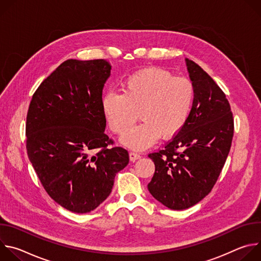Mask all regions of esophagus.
I'll return each mask as SVG.
<instances>
[{
  "mask_svg": "<svg viewBox=\"0 0 261 261\" xmlns=\"http://www.w3.org/2000/svg\"><path fill=\"white\" fill-rule=\"evenodd\" d=\"M140 157H141V156H140L139 154L135 153V152H130V154H129V158H130L131 161H135V160L139 159Z\"/></svg>",
  "mask_w": 261,
  "mask_h": 261,
  "instance_id": "esophagus-1",
  "label": "esophagus"
}]
</instances>
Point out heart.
Masks as SVG:
<instances>
[{
	"mask_svg": "<svg viewBox=\"0 0 261 261\" xmlns=\"http://www.w3.org/2000/svg\"><path fill=\"white\" fill-rule=\"evenodd\" d=\"M195 98L192 82L173 76L159 68L139 70L122 83V94L107 93L101 106L109 129L123 134L137 119L144 122L126 132L122 144L132 150H144L163 138L177 134L188 122Z\"/></svg>",
	"mask_w": 261,
	"mask_h": 261,
	"instance_id": "b5f03b06",
	"label": "heart"
}]
</instances>
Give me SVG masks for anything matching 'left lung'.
I'll return each instance as SVG.
<instances>
[{"instance_id":"obj_1","label":"left lung","mask_w":261,"mask_h":261,"mask_svg":"<svg viewBox=\"0 0 261 261\" xmlns=\"http://www.w3.org/2000/svg\"><path fill=\"white\" fill-rule=\"evenodd\" d=\"M195 89L191 115L163 150L148 155L155 173L147 189L171 210H186L213 189L233 137V118L225 94L208 74L186 59Z\"/></svg>"}]
</instances>
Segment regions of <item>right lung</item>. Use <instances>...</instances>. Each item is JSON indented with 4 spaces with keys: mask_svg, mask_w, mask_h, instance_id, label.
Returning a JSON list of instances; mask_svg holds the SVG:
<instances>
[{
    "mask_svg": "<svg viewBox=\"0 0 261 261\" xmlns=\"http://www.w3.org/2000/svg\"><path fill=\"white\" fill-rule=\"evenodd\" d=\"M106 60H67L36 90L25 135L29 159L47 194L77 214L98 207L116 174L129 163L123 147L105 134L102 91L110 76ZM99 152L96 155L91 153Z\"/></svg>",
    "mask_w": 261,
    "mask_h": 261,
    "instance_id": "add662e5",
    "label": "right lung"
}]
</instances>
